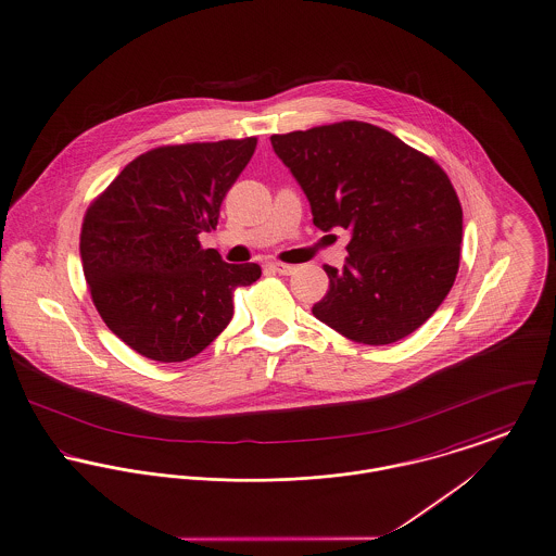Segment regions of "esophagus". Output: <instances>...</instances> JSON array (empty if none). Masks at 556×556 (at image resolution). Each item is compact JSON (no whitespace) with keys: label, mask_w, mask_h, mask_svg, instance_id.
Segmentation results:
<instances>
[{"label":"esophagus","mask_w":556,"mask_h":556,"mask_svg":"<svg viewBox=\"0 0 556 556\" xmlns=\"http://www.w3.org/2000/svg\"><path fill=\"white\" fill-rule=\"evenodd\" d=\"M267 267L280 276H291L295 271V265H287V263H280V261H271L267 263Z\"/></svg>","instance_id":"obj_1"}]
</instances>
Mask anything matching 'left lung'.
<instances>
[{
	"mask_svg": "<svg viewBox=\"0 0 556 556\" xmlns=\"http://www.w3.org/2000/svg\"><path fill=\"white\" fill-rule=\"evenodd\" d=\"M320 231H351L342 269L312 314L344 338L384 346L416 331L455 285L463 210L446 172L397 136L342 121L271 136Z\"/></svg>",
	"mask_w": 556,
	"mask_h": 556,
	"instance_id": "1",
	"label": "left lung"
}]
</instances>
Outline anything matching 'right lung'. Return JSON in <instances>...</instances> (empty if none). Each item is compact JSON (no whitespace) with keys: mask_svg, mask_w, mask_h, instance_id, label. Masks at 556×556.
<instances>
[{"mask_svg":"<svg viewBox=\"0 0 556 556\" xmlns=\"http://www.w3.org/2000/svg\"><path fill=\"white\" fill-rule=\"evenodd\" d=\"M254 149L256 138L152 149L89 205L83 271L103 323L136 353H202L229 325L233 291L258 280L256 263L231 265L200 244Z\"/></svg>","mask_w":556,"mask_h":556,"instance_id":"1","label":"right lung"}]
</instances>
